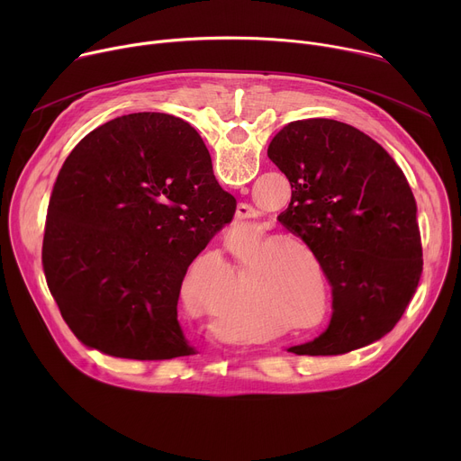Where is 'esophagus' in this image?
Returning <instances> with one entry per match:
<instances>
[{
  "mask_svg": "<svg viewBox=\"0 0 461 461\" xmlns=\"http://www.w3.org/2000/svg\"><path fill=\"white\" fill-rule=\"evenodd\" d=\"M235 219H237L239 222L251 221V219H255V210H253L249 204H239V206H237V215H235Z\"/></svg>",
  "mask_w": 461,
  "mask_h": 461,
  "instance_id": "obj_1",
  "label": "esophagus"
}]
</instances>
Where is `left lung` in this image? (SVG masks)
I'll return each instance as SVG.
<instances>
[{"mask_svg":"<svg viewBox=\"0 0 461 461\" xmlns=\"http://www.w3.org/2000/svg\"><path fill=\"white\" fill-rule=\"evenodd\" d=\"M292 199L279 222L303 239L332 286V319L297 356L347 354L388 334L412 301L423 253L418 206L393 158L330 118L285 125L268 148Z\"/></svg>","mask_w":461,"mask_h":461,"instance_id":"8db88e82","label":"left lung"}]
</instances>
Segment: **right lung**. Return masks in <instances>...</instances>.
Segmentation results:
<instances>
[{
  "instance_id": "right-lung-1",
  "label": "right lung",
  "mask_w": 461,
  "mask_h": 461,
  "mask_svg": "<svg viewBox=\"0 0 461 461\" xmlns=\"http://www.w3.org/2000/svg\"><path fill=\"white\" fill-rule=\"evenodd\" d=\"M233 213L187 122L133 113L96 127L65 158L47 210L41 262L63 321L113 357L193 354L176 319L180 286Z\"/></svg>"
}]
</instances>
